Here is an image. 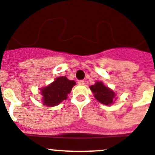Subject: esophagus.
I'll list each match as a JSON object with an SVG mask.
<instances>
[{"mask_svg": "<svg viewBox=\"0 0 155 155\" xmlns=\"http://www.w3.org/2000/svg\"><path fill=\"white\" fill-rule=\"evenodd\" d=\"M78 84H79V85H84V81L79 80V81H78Z\"/></svg>", "mask_w": 155, "mask_h": 155, "instance_id": "34e87169", "label": "esophagus"}]
</instances>
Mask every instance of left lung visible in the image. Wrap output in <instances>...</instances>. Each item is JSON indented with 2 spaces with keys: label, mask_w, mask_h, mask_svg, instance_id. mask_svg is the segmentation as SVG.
I'll use <instances>...</instances> for the list:
<instances>
[{
  "label": "left lung",
  "mask_w": 155,
  "mask_h": 155,
  "mask_svg": "<svg viewBox=\"0 0 155 155\" xmlns=\"http://www.w3.org/2000/svg\"><path fill=\"white\" fill-rule=\"evenodd\" d=\"M91 90L94 93V97L99 102L105 105H110L113 104V98H115V93L105 87L102 82L97 81L94 85L91 86Z\"/></svg>",
  "instance_id": "left-lung-1"
}]
</instances>
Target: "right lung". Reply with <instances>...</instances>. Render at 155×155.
Segmentation results:
<instances>
[{
  "label": "right lung",
  "instance_id": "obj_1",
  "mask_svg": "<svg viewBox=\"0 0 155 155\" xmlns=\"http://www.w3.org/2000/svg\"><path fill=\"white\" fill-rule=\"evenodd\" d=\"M76 84L73 80H68L65 76L57 78L50 85L41 90L43 104L49 107L57 106L67 98L72 87Z\"/></svg>",
  "mask_w": 155,
  "mask_h": 155
}]
</instances>
